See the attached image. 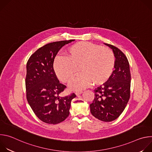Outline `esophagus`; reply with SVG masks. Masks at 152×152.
Returning a JSON list of instances; mask_svg holds the SVG:
<instances>
[{"label": "esophagus", "mask_w": 152, "mask_h": 152, "mask_svg": "<svg viewBox=\"0 0 152 152\" xmlns=\"http://www.w3.org/2000/svg\"><path fill=\"white\" fill-rule=\"evenodd\" d=\"M82 93V91H77V92H76V93H75V94H76V96H79V95L81 94Z\"/></svg>", "instance_id": "1"}]
</instances>
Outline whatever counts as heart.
<instances>
[{"instance_id": "heart-1", "label": "heart", "mask_w": 152, "mask_h": 152, "mask_svg": "<svg viewBox=\"0 0 152 152\" xmlns=\"http://www.w3.org/2000/svg\"><path fill=\"white\" fill-rule=\"evenodd\" d=\"M115 65L113 52L107 48L94 43L80 41L70 46L66 57L58 56L53 62V69L58 78L68 82L79 66L80 74L70 80V89L79 91L87 88L93 82L99 85L110 79Z\"/></svg>"}]
</instances>
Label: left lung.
Here are the masks:
<instances>
[{"mask_svg":"<svg viewBox=\"0 0 152 152\" xmlns=\"http://www.w3.org/2000/svg\"><path fill=\"white\" fill-rule=\"evenodd\" d=\"M104 44L113 49L115 70L109 80L94 90V99L90 106L94 117L109 122L117 119L125 109L130 98L131 76L126 55L115 46Z\"/></svg>","mask_w":152,"mask_h":152,"instance_id":"8db88e82","label":"left lung"}]
</instances>
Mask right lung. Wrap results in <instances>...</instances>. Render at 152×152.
<instances>
[{
  "label": "right lung",
  "instance_id": "1",
  "mask_svg": "<svg viewBox=\"0 0 152 152\" xmlns=\"http://www.w3.org/2000/svg\"><path fill=\"white\" fill-rule=\"evenodd\" d=\"M74 39L56 41L39 48L26 64L25 79L26 98L32 111L42 121L56 124L69 115L75 93L61 96L66 86L61 83L53 69L54 59L58 51Z\"/></svg>",
  "mask_w": 152,
  "mask_h": 152
}]
</instances>
